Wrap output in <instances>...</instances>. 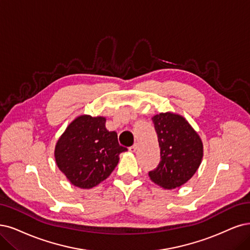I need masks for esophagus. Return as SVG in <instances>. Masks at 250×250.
I'll return each instance as SVG.
<instances>
[{"label": "esophagus", "instance_id": "34e87169", "mask_svg": "<svg viewBox=\"0 0 250 250\" xmlns=\"http://www.w3.org/2000/svg\"><path fill=\"white\" fill-rule=\"evenodd\" d=\"M137 149H138V145H137V144H134L133 146L128 147V150H130L131 152H136Z\"/></svg>", "mask_w": 250, "mask_h": 250}]
</instances>
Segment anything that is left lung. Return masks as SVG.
Wrapping results in <instances>:
<instances>
[{"label": "left lung", "instance_id": "left-lung-1", "mask_svg": "<svg viewBox=\"0 0 250 250\" xmlns=\"http://www.w3.org/2000/svg\"><path fill=\"white\" fill-rule=\"evenodd\" d=\"M161 148V162L148 173L150 179L165 189L188 182L199 169L203 143L188 120L179 114L166 112L152 117Z\"/></svg>", "mask_w": 250, "mask_h": 250}]
</instances>
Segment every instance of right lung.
Instances as JSON below:
<instances>
[{"mask_svg":"<svg viewBox=\"0 0 250 250\" xmlns=\"http://www.w3.org/2000/svg\"><path fill=\"white\" fill-rule=\"evenodd\" d=\"M105 124L103 116L80 115L58 140L55 162L73 186L84 189L98 186L115 169L119 154L127 150Z\"/></svg>","mask_w":250,"mask_h":250,"instance_id":"add662e5","label":"right lung"}]
</instances>
